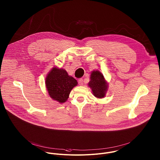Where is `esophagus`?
<instances>
[{"label":"esophagus","instance_id":"esophagus-1","mask_svg":"<svg viewBox=\"0 0 160 160\" xmlns=\"http://www.w3.org/2000/svg\"><path fill=\"white\" fill-rule=\"evenodd\" d=\"M78 81V83H79V85H83V79H81H81H79Z\"/></svg>","mask_w":160,"mask_h":160}]
</instances>
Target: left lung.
Here are the masks:
<instances>
[{
  "instance_id": "8db88e82",
  "label": "left lung",
  "mask_w": 160,
  "mask_h": 160,
  "mask_svg": "<svg viewBox=\"0 0 160 160\" xmlns=\"http://www.w3.org/2000/svg\"><path fill=\"white\" fill-rule=\"evenodd\" d=\"M88 86L92 88L93 95L96 98H102L106 95L107 84L103 75L99 71H93L91 73Z\"/></svg>"
}]
</instances>
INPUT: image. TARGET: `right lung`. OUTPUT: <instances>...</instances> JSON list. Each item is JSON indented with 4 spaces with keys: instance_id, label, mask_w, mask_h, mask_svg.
<instances>
[{
    "instance_id": "1",
    "label": "right lung",
    "mask_w": 160,
    "mask_h": 160,
    "mask_svg": "<svg viewBox=\"0 0 160 160\" xmlns=\"http://www.w3.org/2000/svg\"><path fill=\"white\" fill-rule=\"evenodd\" d=\"M45 84L50 96L60 103L68 98L72 88L78 84L77 81L68 76L63 69L54 67L46 78Z\"/></svg>"
}]
</instances>
